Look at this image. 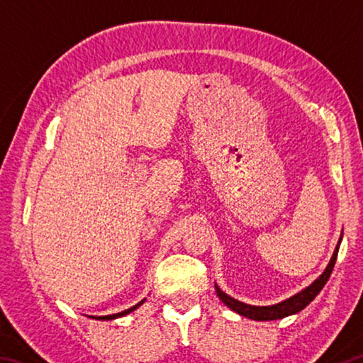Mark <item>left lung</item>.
Masks as SVG:
<instances>
[{
  "mask_svg": "<svg viewBox=\"0 0 363 363\" xmlns=\"http://www.w3.org/2000/svg\"><path fill=\"white\" fill-rule=\"evenodd\" d=\"M342 238V235H341ZM341 238L340 242H337L336 248H335V253L331 256V259L328 262L327 269L323 270V274L318 277L314 284L309 285L307 288H304L303 291H299L294 294V296L288 298L285 301H281L279 304H274V306H251V304H245L242 301H237L230 298L229 294H225L223 290L218 285L216 286V293L219 299L223 301V303L230 307L233 312H237V314H240L247 318H251V320H279V318H284L288 315H293V314H298L299 311H303L304 307L311 303L312 299H314L318 293L322 291V288L327 284L330 275H331V270L335 267V262H336V257H337V250H340V243H341Z\"/></svg>",
  "mask_w": 363,
  "mask_h": 363,
  "instance_id": "1",
  "label": "left lung"
}]
</instances>
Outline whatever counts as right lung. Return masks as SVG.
Segmentation results:
<instances>
[{"instance_id":"1","label":"right lung","mask_w":363,"mask_h":363,"mask_svg":"<svg viewBox=\"0 0 363 363\" xmlns=\"http://www.w3.org/2000/svg\"><path fill=\"white\" fill-rule=\"evenodd\" d=\"M144 301H145V299L140 301V303H138L136 306L130 307V309H126V311H123V312H118V314H112V315H89V317H91V318H96V320H113V318H118V317H123V315L131 314L133 311H136L139 306H143V304H144Z\"/></svg>"}]
</instances>
